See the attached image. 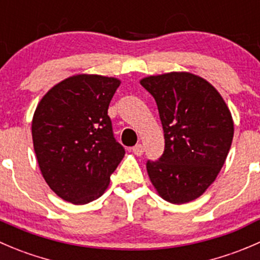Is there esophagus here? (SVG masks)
Segmentation results:
<instances>
[{
    "label": "esophagus",
    "instance_id": "1",
    "mask_svg": "<svg viewBox=\"0 0 260 260\" xmlns=\"http://www.w3.org/2000/svg\"><path fill=\"white\" fill-rule=\"evenodd\" d=\"M132 151H133V153H135V155L141 156L143 153V146L141 145V143H138V145H136L135 147L132 148Z\"/></svg>",
    "mask_w": 260,
    "mask_h": 260
}]
</instances>
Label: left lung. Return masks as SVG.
I'll list each match as a JSON object with an SVG mask.
<instances>
[{
	"label": "left lung",
	"instance_id": "obj_1",
	"mask_svg": "<svg viewBox=\"0 0 260 260\" xmlns=\"http://www.w3.org/2000/svg\"><path fill=\"white\" fill-rule=\"evenodd\" d=\"M140 84L157 104L165 150L147 161L148 176L162 200L183 205L201 197L225 164L234 137L231 112L202 77L169 72Z\"/></svg>",
	"mask_w": 260,
	"mask_h": 260
}]
</instances>
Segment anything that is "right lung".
I'll return each instance as SVG.
<instances>
[{
  "label": "right lung",
  "mask_w": 260,
  "mask_h": 260,
  "mask_svg": "<svg viewBox=\"0 0 260 260\" xmlns=\"http://www.w3.org/2000/svg\"><path fill=\"white\" fill-rule=\"evenodd\" d=\"M120 80L75 75L58 82L38 104L31 135L42 175L63 201L86 205L103 196L124 157L108 115Z\"/></svg>",
  "instance_id": "obj_1"
}]
</instances>
